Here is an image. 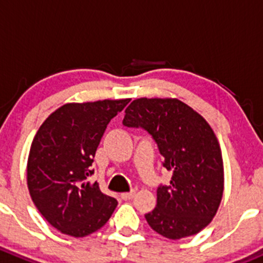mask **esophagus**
<instances>
[{
    "label": "esophagus",
    "mask_w": 263,
    "mask_h": 263,
    "mask_svg": "<svg viewBox=\"0 0 263 263\" xmlns=\"http://www.w3.org/2000/svg\"><path fill=\"white\" fill-rule=\"evenodd\" d=\"M120 197H122V200H124V201L132 200V198L135 197V191H132V192H127V193H122V195H120Z\"/></svg>",
    "instance_id": "obj_1"
}]
</instances>
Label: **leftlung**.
Segmentation results:
<instances>
[{
  "label": "left lung",
  "instance_id": "1",
  "mask_svg": "<svg viewBox=\"0 0 263 263\" xmlns=\"http://www.w3.org/2000/svg\"><path fill=\"white\" fill-rule=\"evenodd\" d=\"M124 112V126L148 131L163 157V167L173 174L170 184L157 190V206L145 214L146 222L171 240L198 234L217 214L224 188L214 131L178 98H137Z\"/></svg>",
  "mask_w": 263,
  "mask_h": 263
}]
</instances>
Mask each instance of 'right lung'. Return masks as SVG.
I'll list each match as a JSON object with an SVG mask.
<instances>
[{"label": "right lung", "mask_w": 263, "mask_h": 263, "mask_svg": "<svg viewBox=\"0 0 263 263\" xmlns=\"http://www.w3.org/2000/svg\"><path fill=\"white\" fill-rule=\"evenodd\" d=\"M129 98L66 104L51 112L33 137L27 185L44 218L62 234L84 237L102 227L118 205L90 183L92 162L110 120Z\"/></svg>", "instance_id": "add662e5"}]
</instances>
